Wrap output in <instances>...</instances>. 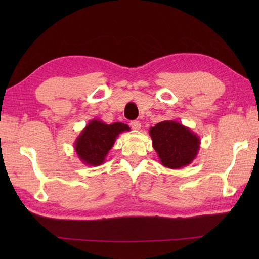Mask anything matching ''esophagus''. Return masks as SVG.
I'll list each match as a JSON object with an SVG mask.
<instances>
[{
	"label": "esophagus",
	"instance_id": "1",
	"mask_svg": "<svg viewBox=\"0 0 259 259\" xmlns=\"http://www.w3.org/2000/svg\"><path fill=\"white\" fill-rule=\"evenodd\" d=\"M130 126H131V128H133V129H135V130H140L141 123L139 122V121L134 120V121H131V122H130Z\"/></svg>",
	"mask_w": 259,
	"mask_h": 259
}]
</instances>
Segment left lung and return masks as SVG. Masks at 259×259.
<instances>
[{"mask_svg":"<svg viewBox=\"0 0 259 259\" xmlns=\"http://www.w3.org/2000/svg\"><path fill=\"white\" fill-rule=\"evenodd\" d=\"M152 147L163 167L180 169L188 166L198 155L199 136L188 126L174 120H166L149 130Z\"/></svg>","mask_w":259,"mask_h":259,"instance_id":"8db88e82","label":"left lung"}]
</instances>
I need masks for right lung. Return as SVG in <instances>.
<instances>
[{
  "mask_svg": "<svg viewBox=\"0 0 259 259\" xmlns=\"http://www.w3.org/2000/svg\"><path fill=\"white\" fill-rule=\"evenodd\" d=\"M123 131H130L129 125L122 122L107 124L101 120L92 119L74 142L76 156L88 166H100L106 161L117 137Z\"/></svg>",
  "mask_w": 259,
  "mask_h": 259,
  "instance_id": "1",
  "label": "right lung"
}]
</instances>
